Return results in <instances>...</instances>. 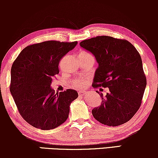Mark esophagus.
<instances>
[{
  "instance_id": "1",
  "label": "esophagus",
  "mask_w": 158,
  "mask_h": 158,
  "mask_svg": "<svg viewBox=\"0 0 158 158\" xmlns=\"http://www.w3.org/2000/svg\"><path fill=\"white\" fill-rule=\"evenodd\" d=\"M85 94H86L85 91H79V92H78V94H79L80 96H83V95H85Z\"/></svg>"
}]
</instances>
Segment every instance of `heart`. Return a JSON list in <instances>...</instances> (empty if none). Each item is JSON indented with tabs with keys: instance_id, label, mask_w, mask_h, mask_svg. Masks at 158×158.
Listing matches in <instances>:
<instances>
[{
	"instance_id": "1",
	"label": "heart",
	"mask_w": 158,
	"mask_h": 158,
	"mask_svg": "<svg viewBox=\"0 0 158 158\" xmlns=\"http://www.w3.org/2000/svg\"><path fill=\"white\" fill-rule=\"evenodd\" d=\"M83 53H87L85 52H82ZM88 80L85 77H78V78H75L73 81V86L75 88H83L85 87L86 84H87Z\"/></svg>"
}]
</instances>
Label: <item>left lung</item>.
I'll return each instance as SVG.
<instances>
[{
  "mask_svg": "<svg viewBox=\"0 0 158 158\" xmlns=\"http://www.w3.org/2000/svg\"><path fill=\"white\" fill-rule=\"evenodd\" d=\"M80 45L89 51L98 63L92 86L109 88L102 103L92 110L97 121L116 127L133 117L142 103L147 79L139 53L126 40L98 36L82 41Z\"/></svg>",
  "mask_w": 158,
  "mask_h": 158,
  "instance_id": "8db88e82",
  "label": "left lung"
}]
</instances>
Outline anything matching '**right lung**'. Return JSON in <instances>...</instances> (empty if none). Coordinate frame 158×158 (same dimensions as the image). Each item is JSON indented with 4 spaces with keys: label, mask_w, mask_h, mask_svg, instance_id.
I'll list each match as a JSON object with an SVG mask.
<instances>
[{
    "label": "right lung",
    "mask_w": 158,
    "mask_h": 158,
    "mask_svg": "<svg viewBox=\"0 0 158 158\" xmlns=\"http://www.w3.org/2000/svg\"><path fill=\"white\" fill-rule=\"evenodd\" d=\"M77 44L46 41L25 47L10 70V91L19 114L34 127L49 130L68 119L76 90L59 94L51 88L52 77L59 74L60 60Z\"/></svg>",
    "instance_id": "obj_1"
}]
</instances>
